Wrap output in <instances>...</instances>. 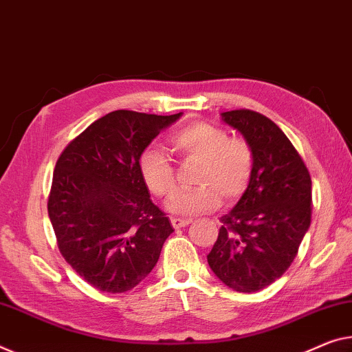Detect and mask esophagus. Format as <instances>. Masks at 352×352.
<instances>
[{"instance_id":"obj_1","label":"esophagus","mask_w":352,"mask_h":352,"mask_svg":"<svg viewBox=\"0 0 352 352\" xmlns=\"http://www.w3.org/2000/svg\"><path fill=\"white\" fill-rule=\"evenodd\" d=\"M192 220H188V219H177V217H173L171 219V225H173V228H182V226H186V225H188L190 223Z\"/></svg>"}]
</instances>
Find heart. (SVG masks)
I'll list each match as a JSON object with an SVG mask.
<instances>
[{
    "mask_svg": "<svg viewBox=\"0 0 352 352\" xmlns=\"http://www.w3.org/2000/svg\"><path fill=\"white\" fill-rule=\"evenodd\" d=\"M171 148L186 160H198L197 187L176 192V170L171 160L155 148L144 149L138 170L146 187L159 198H171L168 209L179 215H197L225 203H234L250 187L256 155L252 143L242 137H228L225 129L193 121L170 135Z\"/></svg>",
    "mask_w": 352,
    "mask_h": 352,
    "instance_id": "heart-1",
    "label": "heart"
}]
</instances>
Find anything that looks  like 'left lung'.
Returning a JSON list of instances; mask_svg holds the SVG:
<instances>
[{"label":"left lung","instance_id":"left-lung-1","mask_svg":"<svg viewBox=\"0 0 352 352\" xmlns=\"http://www.w3.org/2000/svg\"><path fill=\"white\" fill-rule=\"evenodd\" d=\"M255 149L248 190L221 226L208 263L239 293H255L282 277L299 252L311 221V177L277 124L253 110L221 113Z\"/></svg>","mask_w":352,"mask_h":352}]
</instances>
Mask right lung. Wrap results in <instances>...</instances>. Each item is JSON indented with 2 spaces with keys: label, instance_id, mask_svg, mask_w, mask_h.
<instances>
[{
  "label": "right lung",
  "instance_id": "right-lung-1",
  "mask_svg": "<svg viewBox=\"0 0 352 352\" xmlns=\"http://www.w3.org/2000/svg\"><path fill=\"white\" fill-rule=\"evenodd\" d=\"M181 115L111 111L69 142L58 157L47 203L56 244L96 289L116 294L135 288L157 264L162 245L175 231L151 201L138 157Z\"/></svg>",
  "mask_w": 352,
  "mask_h": 352
}]
</instances>
